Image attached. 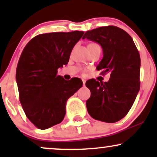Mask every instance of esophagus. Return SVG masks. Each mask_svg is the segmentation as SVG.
Masks as SVG:
<instances>
[{
    "instance_id": "esophagus-1",
    "label": "esophagus",
    "mask_w": 157,
    "mask_h": 157,
    "mask_svg": "<svg viewBox=\"0 0 157 157\" xmlns=\"http://www.w3.org/2000/svg\"><path fill=\"white\" fill-rule=\"evenodd\" d=\"M82 83H83V86H85V85H86V80H83V79H82Z\"/></svg>"
}]
</instances>
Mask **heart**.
Instances as JSON below:
<instances>
[{"label": "heart", "mask_w": 157, "mask_h": 157, "mask_svg": "<svg viewBox=\"0 0 157 157\" xmlns=\"http://www.w3.org/2000/svg\"><path fill=\"white\" fill-rule=\"evenodd\" d=\"M92 45H96V44H89V46H92Z\"/></svg>", "instance_id": "heart-1"}]
</instances>
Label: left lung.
<instances>
[{
	"label": "left lung",
	"instance_id": "left-lung-1",
	"mask_svg": "<svg viewBox=\"0 0 157 157\" xmlns=\"http://www.w3.org/2000/svg\"><path fill=\"white\" fill-rule=\"evenodd\" d=\"M85 38L101 46L103 57L97 69L102 70V75L110 73L108 82L86 81L91 91L86 103L88 112L97 120L116 122L127 114L140 91V54L131 36L117 26L88 31Z\"/></svg>",
	"mask_w": 157,
	"mask_h": 157
}]
</instances>
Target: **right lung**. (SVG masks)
<instances>
[{"label":"right lung","mask_w":157,"mask_h":157,"mask_svg":"<svg viewBox=\"0 0 157 157\" xmlns=\"http://www.w3.org/2000/svg\"><path fill=\"white\" fill-rule=\"evenodd\" d=\"M83 34H41L23 48L16 70L20 102L27 118L39 129L60 123L68 99L82 86L80 78L66 80L57 75V69L68 63L72 48Z\"/></svg>","instance_id":"obj_1"}]
</instances>
